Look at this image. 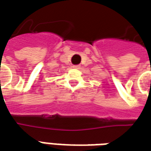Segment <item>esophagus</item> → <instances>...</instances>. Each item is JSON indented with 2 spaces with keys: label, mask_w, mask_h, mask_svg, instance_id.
Segmentation results:
<instances>
[{
  "label": "esophagus",
  "mask_w": 151,
  "mask_h": 151,
  "mask_svg": "<svg viewBox=\"0 0 151 151\" xmlns=\"http://www.w3.org/2000/svg\"><path fill=\"white\" fill-rule=\"evenodd\" d=\"M73 68L76 69H81V65H73Z\"/></svg>",
  "instance_id": "1"
}]
</instances>
